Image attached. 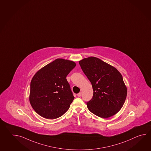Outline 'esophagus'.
Masks as SVG:
<instances>
[{
	"label": "esophagus",
	"mask_w": 151,
	"mask_h": 151,
	"mask_svg": "<svg viewBox=\"0 0 151 151\" xmlns=\"http://www.w3.org/2000/svg\"><path fill=\"white\" fill-rule=\"evenodd\" d=\"M82 96V93L81 92H79L78 94H77V96L78 97H81Z\"/></svg>",
	"instance_id": "1"
}]
</instances>
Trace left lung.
<instances>
[{"label": "left lung", "instance_id": "8db88e82", "mask_svg": "<svg viewBox=\"0 0 151 151\" xmlns=\"http://www.w3.org/2000/svg\"><path fill=\"white\" fill-rule=\"evenodd\" d=\"M79 64L93 91L92 99L86 103L89 110L103 118L116 114L123 107L127 92L122 74L96 57L83 59Z\"/></svg>", "mask_w": 151, "mask_h": 151}]
</instances>
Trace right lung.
<instances>
[{"label":"right lung","instance_id":"add662e5","mask_svg":"<svg viewBox=\"0 0 151 151\" xmlns=\"http://www.w3.org/2000/svg\"><path fill=\"white\" fill-rule=\"evenodd\" d=\"M76 65L72 61L57 59L34 75L29 99L32 107L41 117L54 119L69 109L74 97L65 78Z\"/></svg>","mask_w":151,"mask_h":151}]
</instances>
